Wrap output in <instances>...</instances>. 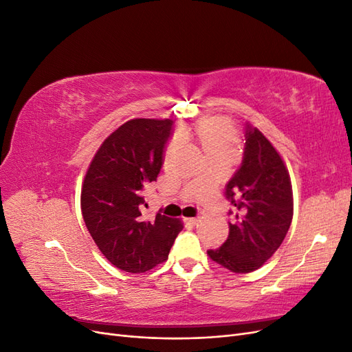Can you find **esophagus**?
I'll return each mask as SVG.
<instances>
[{"mask_svg": "<svg viewBox=\"0 0 352 352\" xmlns=\"http://www.w3.org/2000/svg\"><path fill=\"white\" fill-rule=\"evenodd\" d=\"M186 220L190 223V225H197V223L199 221L198 217H190V219H186Z\"/></svg>", "mask_w": 352, "mask_h": 352, "instance_id": "34e87169", "label": "esophagus"}]
</instances>
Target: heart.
Instances as JSON below:
<instances>
[{"mask_svg": "<svg viewBox=\"0 0 352 352\" xmlns=\"http://www.w3.org/2000/svg\"><path fill=\"white\" fill-rule=\"evenodd\" d=\"M197 135L207 154H230L236 146V138L235 133H233L232 126L221 119H212L201 123L197 129ZM173 142H177V138H175Z\"/></svg>", "mask_w": 352, "mask_h": 352, "instance_id": "obj_1", "label": "heart"}]
</instances>
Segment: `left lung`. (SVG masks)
I'll use <instances>...</instances> for the list:
<instances>
[{
	"instance_id": "obj_1",
	"label": "left lung",
	"mask_w": 352,
	"mask_h": 352,
	"mask_svg": "<svg viewBox=\"0 0 352 352\" xmlns=\"http://www.w3.org/2000/svg\"><path fill=\"white\" fill-rule=\"evenodd\" d=\"M235 220L208 257L233 273L260 269L283 242L294 216L292 185L282 157L257 127L247 124L241 167L226 185ZM232 214V211H229Z\"/></svg>"
}]
</instances>
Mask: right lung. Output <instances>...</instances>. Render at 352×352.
I'll return each mask as SVG.
<instances>
[{
    "mask_svg": "<svg viewBox=\"0 0 352 352\" xmlns=\"http://www.w3.org/2000/svg\"><path fill=\"white\" fill-rule=\"evenodd\" d=\"M173 120L132 119L98 148L85 175L80 208L94 242L113 265L144 273L167 260L184 229L157 212L144 220V186L157 180Z\"/></svg>",
    "mask_w": 352,
    "mask_h": 352,
    "instance_id": "obj_1",
    "label": "right lung"
}]
</instances>
